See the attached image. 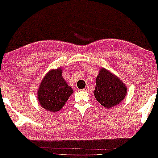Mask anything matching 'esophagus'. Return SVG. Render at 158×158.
<instances>
[{"mask_svg": "<svg viewBox=\"0 0 158 158\" xmlns=\"http://www.w3.org/2000/svg\"><path fill=\"white\" fill-rule=\"evenodd\" d=\"M89 89V86H86V87L84 88V89H82V90L85 91V92H87V91H88Z\"/></svg>", "mask_w": 158, "mask_h": 158, "instance_id": "obj_1", "label": "esophagus"}]
</instances>
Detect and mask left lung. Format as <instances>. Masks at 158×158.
Returning <instances> with one entry per match:
<instances>
[{
    "label": "left lung",
    "mask_w": 158,
    "mask_h": 158,
    "mask_svg": "<svg viewBox=\"0 0 158 158\" xmlns=\"http://www.w3.org/2000/svg\"><path fill=\"white\" fill-rule=\"evenodd\" d=\"M94 94L99 103L106 108H111L126 97L127 87L117 76L101 68L96 77Z\"/></svg>",
    "instance_id": "left-lung-1"
}]
</instances>
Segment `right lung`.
<instances>
[{
  "label": "right lung",
  "mask_w": 158,
  "mask_h": 158,
  "mask_svg": "<svg viewBox=\"0 0 158 158\" xmlns=\"http://www.w3.org/2000/svg\"><path fill=\"white\" fill-rule=\"evenodd\" d=\"M73 90L62 77L61 67L52 69L41 81L37 91L38 101L47 111L56 112L62 108Z\"/></svg>",
  "instance_id": "right-lung-1"
}]
</instances>
